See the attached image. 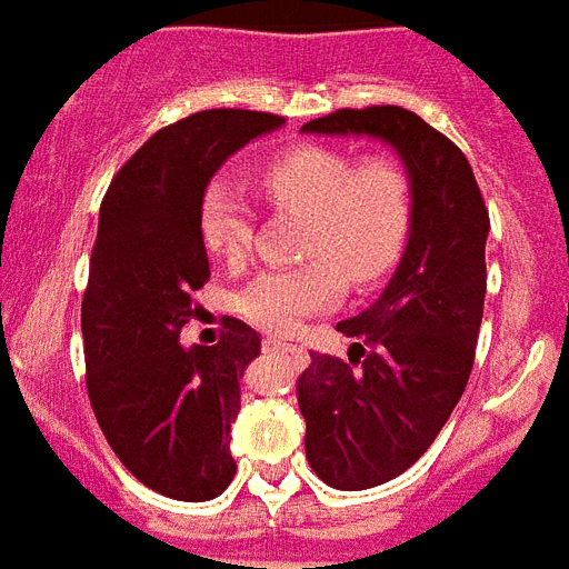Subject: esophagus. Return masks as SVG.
<instances>
[{
	"label": "esophagus",
	"instance_id": "1",
	"mask_svg": "<svg viewBox=\"0 0 569 569\" xmlns=\"http://www.w3.org/2000/svg\"><path fill=\"white\" fill-rule=\"evenodd\" d=\"M262 348L280 350V353H292V359L300 365V368L309 362V353L300 348V345H289V341H280V339H262Z\"/></svg>",
	"mask_w": 569,
	"mask_h": 569
}]
</instances>
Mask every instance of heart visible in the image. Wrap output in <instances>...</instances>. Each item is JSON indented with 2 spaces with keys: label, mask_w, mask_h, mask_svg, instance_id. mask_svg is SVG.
Returning a JSON list of instances; mask_svg holds the SVG:
<instances>
[{
  "label": "heart",
  "mask_w": 569,
  "mask_h": 569,
  "mask_svg": "<svg viewBox=\"0 0 569 569\" xmlns=\"http://www.w3.org/2000/svg\"><path fill=\"white\" fill-rule=\"evenodd\" d=\"M262 196L280 210L307 216L298 269L260 274L239 292L237 309L251 325L289 332L341 292V274L365 283L397 260L409 230V178L391 157L359 160L330 146H295L257 174ZM207 251L242 266L253 244V212L228 183H210L198 207Z\"/></svg>",
  "instance_id": "heart-1"
}]
</instances>
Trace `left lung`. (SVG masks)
<instances>
[{
	"label": "left lung",
	"instance_id": "left-lung-1",
	"mask_svg": "<svg viewBox=\"0 0 569 569\" xmlns=\"http://www.w3.org/2000/svg\"><path fill=\"white\" fill-rule=\"evenodd\" d=\"M300 131L386 142L409 178L403 257L380 298L336 325L350 362L309 353L298 380L307 461L330 488L365 491L412 468L468 386L491 221L468 157L412 110H336Z\"/></svg>",
	"mask_w": 569,
	"mask_h": 569
}]
</instances>
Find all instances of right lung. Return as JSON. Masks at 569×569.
I'll return each mask as SVG.
<instances>
[{
    "instance_id": "right-lung-1",
    "label": "right lung",
    "mask_w": 569,
    "mask_h": 569,
    "mask_svg": "<svg viewBox=\"0 0 569 569\" xmlns=\"http://www.w3.org/2000/svg\"><path fill=\"white\" fill-rule=\"evenodd\" d=\"M286 119L201 110L157 131L101 201L81 303L87 391L124 468L183 502L219 497L237 473L230 427L239 380L260 357L257 330L230 318L219 345H180L210 280L198 207L230 154Z\"/></svg>"
}]
</instances>
